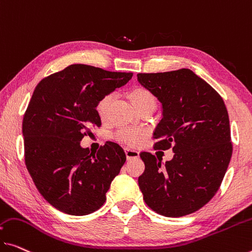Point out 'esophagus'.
<instances>
[{
    "instance_id": "esophagus-1",
    "label": "esophagus",
    "mask_w": 252,
    "mask_h": 252,
    "mask_svg": "<svg viewBox=\"0 0 252 252\" xmlns=\"http://www.w3.org/2000/svg\"><path fill=\"white\" fill-rule=\"evenodd\" d=\"M125 154H126L127 160H131V158H137L139 157V153L137 152V151L130 150V149H126Z\"/></svg>"
}]
</instances>
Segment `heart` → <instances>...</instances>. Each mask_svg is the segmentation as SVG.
Listing matches in <instances>:
<instances>
[{
	"label": "heart",
	"instance_id": "1",
	"mask_svg": "<svg viewBox=\"0 0 252 252\" xmlns=\"http://www.w3.org/2000/svg\"><path fill=\"white\" fill-rule=\"evenodd\" d=\"M116 98V94L110 92L102 95L101 98L98 100L95 106L96 115L99 116L100 119H106L108 116V111H109L110 104ZM129 99L131 103L134 104L135 108H138L143 106V104L149 102H156L154 95L151 94L148 89L144 88H135L129 92ZM145 131L141 128H135V127H125V128H121L116 131L114 137L116 141H118L122 144H125L129 148H135L141 144L143 137H144Z\"/></svg>",
	"mask_w": 252,
	"mask_h": 252
}]
</instances>
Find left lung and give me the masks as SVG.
<instances>
[{
  "mask_svg": "<svg viewBox=\"0 0 252 252\" xmlns=\"http://www.w3.org/2000/svg\"><path fill=\"white\" fill-rule=\"evenodd\" d=\"M142 87L162 104L154 148H172V160L149 152L138 186L146 205L166 218L198 211L219 190L232 157L229 114L214 89L188 68L139 73Z\"/></svg>",
  "mask_w": 252,
  "mask_h": 252,
  "instance_id": "8db88e82",
  "label": "left lung"
}]
</instances>
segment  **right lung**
I'll return each instance as SVG.
<instances>
[{
	"label": "right lung",
	"mask_w": 252,
	"mask_h": 252,
	"mask_svg": "<svg viewBox=\"0 0 252 252\" xmlns=\"http://www.w3.org/2000/svg\"><path fill=\"white\" fill-rule=\"evenodd\" d=\"M131 76L73 64L42 79L34 89L22 123L25 161L38 191L56 210L81 216L106 202L126 154L114 142L96 153L81 148L80 142L101 126L98 100Z\"/></svg>",
	"instance_id": "add662e5"
}]
</instances>
